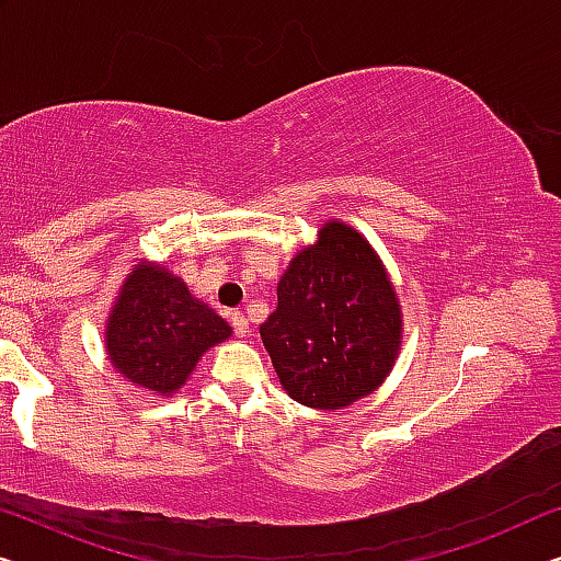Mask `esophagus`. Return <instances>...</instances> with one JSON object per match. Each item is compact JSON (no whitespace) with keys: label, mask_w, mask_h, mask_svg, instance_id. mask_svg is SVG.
I'll use <instances>...</instances> for the list:
<instances>
[{"label":"esophagus","mask_w":561,"mask_h":561,"mask_svg":"<svg viewBox=\"0 0 561 561\" xmlns=\"http://www.w3.org/2000/svg\"><path fill=\"white\" fill-rule=\"evenodd\" d=\"M231 328H233V332L239 334V337H247V334H249V320L241 312H233L231 314Z\"/></svg>","instance_id":"1"}]
</instances>
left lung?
Returning a JSON list of instances; mask_svg holds the SVG:
<instances>
[{
	"label": "left lung",
	"instance_id": "left-lung-1",
	"mask_svg": "<svg viewBox=\"0 0 561 561\" xmlns=\"http://www.w3.org/2000/svg\"><path fill=\"white\" fill-rule=\"evenodd\" d=\"M279 305L259 332L297 403L337 411L386 380L400 347V307L360 233L332 221L295 256Z\"/></svg>",
	"mask_w": 561,
	"mask_h": 561
}]
</instances>
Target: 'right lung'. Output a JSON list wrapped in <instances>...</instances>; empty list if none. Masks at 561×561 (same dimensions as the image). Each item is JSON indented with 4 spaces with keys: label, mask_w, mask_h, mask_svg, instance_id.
I'll return each instance as SVG.
<instances>
[{
    "label": "right lung",
    "mask_w": 561,
    "mask_h": 561,
    "mask_svg": "<svg viewBox=\"0 0 561 561\" xmlns=\"http://www.w3.org/2000/svg\"><path fill=\"white\" fill-rule=\"evenodd\" d=\"M231 328L196 302L186 284L161 266H136L107 324V355L123 378L158 392L179 390L198 357Z\"/></svg>",
    "instance_id": "right-lung-1"
}]
</instances>
